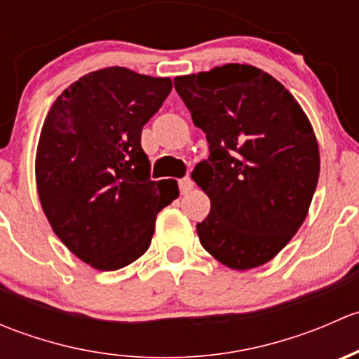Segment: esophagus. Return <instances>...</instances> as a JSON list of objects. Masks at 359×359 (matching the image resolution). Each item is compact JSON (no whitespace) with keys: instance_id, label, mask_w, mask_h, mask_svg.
Returning a JSON list of instances; mask_svg holds the SVG:
<instances>
[{"instance_id":"1","label":"esophagus","mask_w":359,"mask_h":359,"mask_svg":"<svg viewBox=\"0 0 359 359\" xmlns=\"http://www.w3.org/2000/svg\"><path fill=\"white\" fill-rule=\"evenodd\" d=\"M179 187H180V193L182 194L189 193V191L193 189V180H191L189 177H184V179L179 180Z\"/></svg>"}]
</instances>
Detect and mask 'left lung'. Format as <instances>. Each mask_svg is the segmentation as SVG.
Here are the masks:
<instances>
[{"label":"left lung","instance_id":"1","mask_svg":"<svg viewBox=\"0 0 359 359\" xmlns=\"http://www.w3.org/2000/svg\"><path fill=\"white\" fill-rule=\"evenodd\" d=\"M173 85L210 144L193 172L210 198L196 226L203 248L231 269L264 266L309 212L320 177L313 125L276 78L250 64L177 76Z\"/></svg>","mask_w":359,"mask_h":359}]
</instances>
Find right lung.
Returning <instances> with one entry per match:
<instances>
[{
	"label": "right lung",
	"mask_w": 359,
	"mask_h": 359,
	"mask_svg": "<svg viewBox=\"0 0 359 359\" xmlns=\"http://www.w3.org/2000/svg\"><path fill=\"white\" fill-rule=\"evenodd\" d=\"M172 90L170 78L126 67L81 76L50 107L36 149L41 208L66 247L93 269L116 271L149 248L177 180H151L142 126Z\"/></svg>",
	"instance_id": "obj_1"
}]
</instances>
